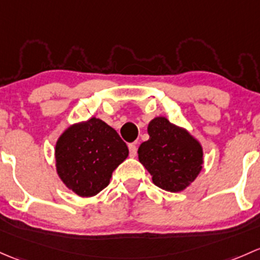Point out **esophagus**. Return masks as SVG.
<instances>
[{
	"label": "esophagus",
	"mask_w": 260,
	"mask_h": 260,
	"mask_svg": "<svg viewBox=\"0 0 260 260\" xmlns=\"http://www.w3.org/2000/svg\"><path fill=\"white\" fill-rule=\"evenodd\" d=\"M136 152H138V148H136L135 144H129V154L130 156H136Z\"/></svg>",
	"instance_id": "esophagus-1"
}]
</instances>
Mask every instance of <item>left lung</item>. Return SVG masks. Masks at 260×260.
<instances>
[{
    "label": "left lung",
    "mask_w": 260,
    "mask_h": 260,
    "mask_svg": "<svg viewBox=\"0 0 260 260\" xmlns=\"http://www.w3.org/2000/svg\"><path fill=\"white\" fill-rule=\"evenodd\" d=\"M148 133L149 140L138 150L139 160L151 174L155 185L167 191H181L202 170V146L188 131L165 117H155Z\"/></svg>",
    "instance_id": "8db88e82"
}]
</instances>
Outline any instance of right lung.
<instances>
[{"label": "right lung", "mask_w": 260, "mask_h": 260, "mask_svg": "<svg viewBox=\"0 0 260 260\" xmlns=\"http://www.w3.org/2000/svg\"><path fill=\"white\" fill-rule=\"evenodd\" d=\"M129 155L119 134L100 119L69 127L56 144L61 180L80 197H93L108 186L112 171Z\"/></svg>", "instance_id": "obj_1"}]
</instances>
